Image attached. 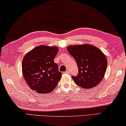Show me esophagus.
Returning a JSON list of instances; mask_svg holds the SVG:
<instances>
[{
    "mask_svg": "<svg viewBox=\"0 0 126 126\" xmlns=\"http://www.w3.org/2000/svg\"><path fill=\"white\" fill-rule=\"evenodd\" d=\"M65 74H70V71H69V70H66V71L65 72Z\"/></svg>",
    "mask_w": 126,
    "mask_h": 126,
    "instance_id": "1",
    "label": "esophagus"
}]
</instances>
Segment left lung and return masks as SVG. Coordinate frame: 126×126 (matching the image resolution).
Here are the masks:
<instances>
[{"label":"left lung","mask_w":126,"mask_h":126,"mask_svg":"<svg viewBox=\"0 0 126 126\" xmlns=\"http://www.w3.org/2000/svg\"><path fill=\"white\" fill-rule=\"evenodd\" d=\"M67 50L76 61L79 74L72 76L74 82L83 89H91L100 83L107 67L105 55L89 44L70 45Z\"/></svg>","instance_id":"obj_1"}]
</instances>
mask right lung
Segmentation results:
<instances>
[{"label":"right lung","mask_w":126,"mask_h":126,"mask_svg":"<svg viewBox=\"0 0 126 126\" xmlns=\"http://www.w3.org/2000/svg\"><path fill=\"white\" fill-rule=\"evenodd\" d=\"M56 46H36L24 56L22 72L29 86L37 93L48 94L56 87L62 73L54 59L58 52Z\"/></svg>","instance_id":"obj_1"}]
</instances>
